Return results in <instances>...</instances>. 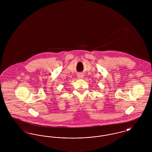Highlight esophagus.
Listing matches in <instances>:
<instances>
[{"label":"esophagus","mask_w":152,"mask_h":152,"mask_svg":"<svg viewBox=\"0 0 152 152\" xmlns=\"http://www.w3.org/2000/svg\"><path fill=\"white\" fill-rule=\"evenodd\" d=\"M77 76H78L79 79H82L83 77V76L81 74H79V75H77Z\"/></svg>","instance_id":"obj_1"}]
</instances>
